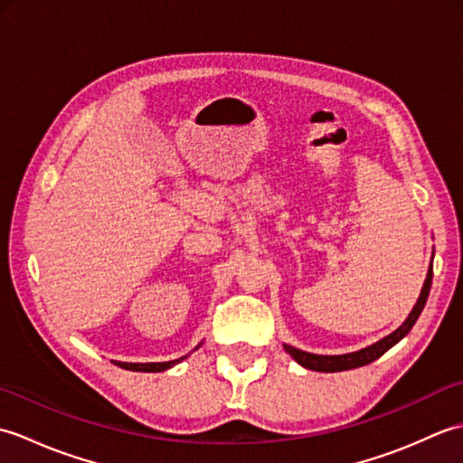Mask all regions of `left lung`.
Wrapping results in <instances>:
<instances>
[{"label": "left lung", "instance_id": "8db88e82", "mask_svg": "<svg viewBox=\"0 0 463 463\" xmlns=\"http://www.w3.org/2000/svg\"><path fill=\"white\" fill-rule=\"evenodd\" d=\"M431 277H434V269L430 267L426 282H424V288H421V294H420V298L416 302V307H414V310L410 312V317L406 318V322L402 324L398 330L392 332L390 336L382 338L380 342L372 344V346H368V348L352 352V354H342V356H320V354H308V352H302V350L294 348V346H288V344H284V350H287L290 356L300 364V366L314 370V372H344V370L366 366V364L380 358L383 352L390 350L392 346H394V344H398L411 330V326H414L416 320L420 318L421 310H424L426 302H428V294H430V288H431Z\"/></svg>", "mask_w": 463, "mask_h": 463}]
</instances>
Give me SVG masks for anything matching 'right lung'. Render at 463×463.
Instances as JSON below:
<instances>
[{
  "label": "right lung",
  "instance_id": "add662e5",
  "mask_svg": "<svg viewBox=\"0 0 463 463\" xmlns=\"http://www.w3.org/2000/svg\"><path fill=\"white\" fill-rule=\"evenodd\" d=\"M181 360L183 358L171 360V362H153V364H129V362H115V364L117 366H121L125 370H133V372H163V370H169L171 366H175V364H179Z\"/></svg>",
  "mask_w": 463,
  "mask_h": 463
}]
</instances>
